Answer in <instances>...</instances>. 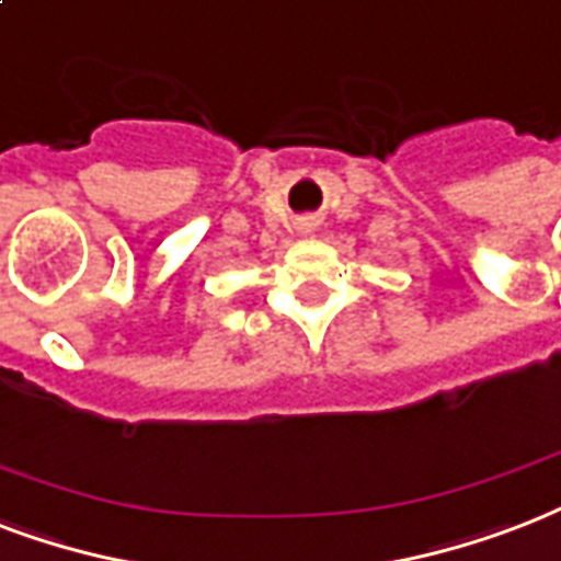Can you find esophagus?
Segmentation results:
<instances>
[{
  "label": "esophagus",
  "instance_id": "obj_1",
  "mask_svg": "<svg viewBox=\"0 0 561 561\" xmlns=\"http://www.w3.org/2000/svg\"><path fill=\"white\" fill-rule=\"evenodd\" d=\"M298 228H301V231H310L312 221H310V219H301V225H298Z\"/></svg>",
  "mask_w": 561,
  "mask_h": 561
}]
</instances>
